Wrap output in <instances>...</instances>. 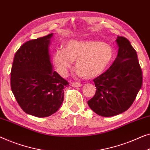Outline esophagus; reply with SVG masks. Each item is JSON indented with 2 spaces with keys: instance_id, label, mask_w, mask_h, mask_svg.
<instances>
[{
  "instance_id": "obj_1",
  "label": "esophagus",
  "mask_w": 150,
  "mask_h": 150,
  "mask_svg": "<svg viewBox=\"0 0 150 150\" xmlns=\"http://www.w3.org/2000/svg\"><path fill=\"white\" fill-rule=\"evenodd\" d=\"M71 85L74 87H80V86H82V84L80 83V82H72L71 83Z\"/></svg>"
}]
</instances>
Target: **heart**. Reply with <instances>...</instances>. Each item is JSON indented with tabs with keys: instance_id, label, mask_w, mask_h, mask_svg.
<instances>
[{
	"instance_id": "b5f03b06",
	"label": "heart",
	"mask_w": 150,
	"mask_h": 150,
	"mask_svg": "<svg viewBox=\"0 0 150 150\" xmlns=\"http://www.w3.org/2000/svg\"><path fill=\"white\" fill-rule=\"evenodd\" d=\"M111 45L98 40H69L65 48L54 52L53 60L58 72L65 76L76 61V72L86 79H94L106 70L114 58Z\"/></svg>"
}]
</instances>
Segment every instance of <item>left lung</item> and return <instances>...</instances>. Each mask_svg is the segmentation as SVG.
<instances>
[{"instance_id":"obj_1","label":"left lung","mask_w":150,"mask_h":150,"mask_svg":"<svg viewBox=\"0 0 150 150\" xmlns=\"http://www.w3.org/2000/svg\"><path fill=\"white\" fill-rule=\"evenodd\" d=\"M118 52L109 69L93 80L96 93L88 105L99 116L110 117L127 111L142 88V71L137 52L122 36L116 40Z\"/></svg>"}]
</instances>
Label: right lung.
Returning <instances> with one entry per match:
<instances>
[{
    "label": "right lung",
    "mask_w": 150,
    "mask_h": 150,
    "mask_svg": "<svg viewBox=\"0 0 150 150\" xmlns=\"http://www.w3.org/2000/svg\"><path fill=\"white\" fill-rule=\"evenodd\" d=\"M53 34L27 41L15 55L11 71V88L26 114L39 118L52 115L64 101L69 83L53 70L49 46Z\"/></svg>",
    "instance_id": "add662e5"
}]
</instances>
